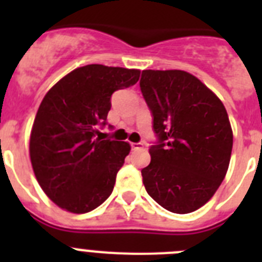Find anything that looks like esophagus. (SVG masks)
Returning <instances> with one entry per match:
<instances>
[{
    "label": "esophagus",
    "mask_w": 262,
    "mask_h": 262,
    "mask_svg": "<svg viewBox=\"0 0 262 262\" xmlns=\"http://www.w3.org/2000/svg\"><path fill=\"white\" fill-rule=\"evenodd\" d=\"M131 148L133 149H142V148H144V143H131Z\"/></svg>",
    "instance_id": "1"
}]
</instances>
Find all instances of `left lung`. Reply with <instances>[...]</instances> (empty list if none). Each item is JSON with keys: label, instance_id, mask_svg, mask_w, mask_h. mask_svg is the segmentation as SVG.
<instances>
[{"label": "left lung", "instance_id": "8db88e82", "mask_svg": "<svg viewBox=\"0 0 262 262\" xmlns=\"http://www.w3.org/2000/svg\"><path fill=\"white\" fill-rule=\"evenodd\" d=\"M140 90L157 142L142 169L149 195L170 212L187 214L210 201L228 169L232 129L222 101L184 71L142 72Z\"/></svg>", "mask_w": 262, "mask_h": 262}]
</instances>
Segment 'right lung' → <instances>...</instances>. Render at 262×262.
Returning a JSON list of instances; mask_svg holds the SVG:
<instances>
[{
    "mask_svg": "<svg viewBox=\"0 0 262 262\" xmlns=\"http://www.w3.org/2000/svg\"><path fill=\"white\" fill-rule=\"evenodd\" d=\"M140 71L90 64L72 71L41 101L30 138L35 177L59 207L85 214L107 200L128 143L97 138L107 124L114 92L138 82Z\"/></svg>",
    "mask_w": 262,
    "mask_h": 262,
    "instance_id": "1",
    "label": "right lung"
}]
</instances>
